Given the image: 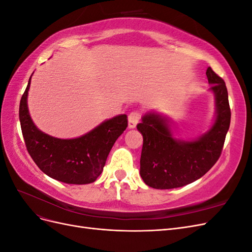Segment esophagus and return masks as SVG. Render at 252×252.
Returning <instances> with one entry per match:
<instances>
[{
  "mask_svg": "<svg viewBox=\"0 0 252 252\" xmlns=\"http://www.w3.org/2000/svg\"><path fill=\"white\" fill-rule=\"evenodd\" d=\"M141 118V113L139 111H132L128 116V127L129 128H134L136 124L139 123Z\"/></svg>",
  "mask_w": 252,
  "mask_h": 252,
  "instance_id": "1",
  "label": "esophagus"
}]
</instances>
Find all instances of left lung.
Here are the masks:
<instances>
[{
    "mask_svg": "<svg viewBox=\"0 0 252 252\" xmlns=\"http://www.w3.org/2000/svg\"><path fill=\"white\" fill-rule=\"evenodd\" d=\"M216 95L217 118L210 130L191 142L174 139L167 120L157 113L145 114L136 128L143 134L141 177L156 189L183 187L202 178L222 154L230 126L231 111L224 80L210 67L206 71Z\"/></svg>",
    "mask_w": 252,
    "mask_h": 252,
    "instance_id": "8db88e82",
    "label": "left lung"
}]
</instances>
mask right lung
Listing matches in <instances>:
<instances>
[{
    "mask_svg": "<svg viewBox=\"0 0 252 252\" xmlns=\"http://www.w3.org/2000/svg\"><path fill=\"white\" fill-rule=\"evenodd\" d=\"M32 79V77H30ZM28 85L20 102L19 117L29 156L48 177L66 184H89L103 171L106 159L128 126L126 114L114 117L77 139L61 140L40 131L29 116Z\"/></svg>",
    "mask_w": 252,
    "mask_h": 252,
    "instance_id": "add662e5",
    "label": "right lung"
}]
</instances>
